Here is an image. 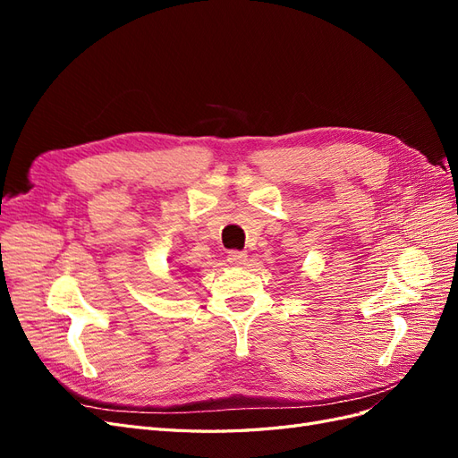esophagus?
<instances>
[{
  "mask_svg": "<svg viewBox=\"0 0 458 458\" xmlns=\"http://www.w3.org/2000/svg\"><path fill=\"white\" fill-rule=\"evenodd\" d=\"M246 258H248V256H246L244 252H239V250H231L229 256H227V259L233 263V266H244Z\"/></svg>",
  "mask_w": 458,
  "mask_h": 458,
  "instance_id": "obj_1",
  "label": "esophagus"
}]
</instances>
